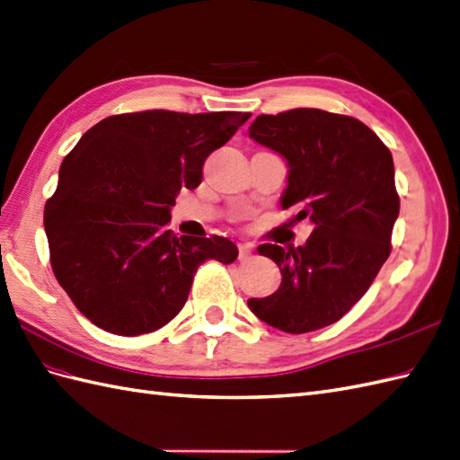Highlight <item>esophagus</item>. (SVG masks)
I'll use <instances>...</instances> for the list:
<instances>
[{
  "instance_id": "34e87169",
  "label": "esophagus",
  "mask_w": 460,
  "mask_h": 460,
  "mask_svg": "<svg viewBox=\"0 0 460 460\" xmlns=\"http://www.w3.org/2000/svg\"><path fill=\"white\" fill-rule=\"evenodd\" d=\"M252 255H253V248L252 245H248V243H243V245H240V252H238V260L243 263V261H250L252 260Z\"/></svg>"
}]
</instances>
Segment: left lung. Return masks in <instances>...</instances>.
Returning <instances> with one entry per match:
<instances>
[{
  "label": "left lung",
  "mask_w": 460,
  "mask_h": 460,
  "mask_svg": "<svg viewBox=\"0 0 460 460\" xmlns=\"http://www.w3.org/2000/svg\"><path fill=\"white\" fill-rule=\"evenodd\" d=\"M250 137L287 160L281 205L314 228L298 248L260 245L283 279L248 306L287 333L326 328L361 300L390 255L400 212L392 154L361 120L322 109L260 115Z\"/></svg>",
  "instance_id": "8db88e82"
}]
</instances>
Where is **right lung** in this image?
I'll return each mask as SVG.
<instances>
[{
  "label": "right lung",
  "mask_w": 460,
  "mask_h": 460,
  "mask_svg": "<svg viewBox=\"0 0 460 460\" xmlns=\"http://www.w3.org/2000/svg\"><path fill=\"white\" fill-rule=\"evenodd\" d=\"M250 113L142 111L89 128L60 165L44 207L50 265L75 308L117 335L150 333L183 308L199 265L238 257L228 238L167 230L183 187Z\"/></svg>",
  "instance_id": "1"
}]
</instances>
